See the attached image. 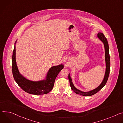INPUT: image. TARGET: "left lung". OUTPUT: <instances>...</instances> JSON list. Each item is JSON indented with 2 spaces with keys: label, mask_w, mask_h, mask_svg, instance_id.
Returning <instances> with one entry per match:
<instances>
[{
  "label": "left lung",
  "mask_w": 123,
  "mask_h": 123,
  "mask_svg": "<svg viewBox=\"0 0 123 123\" xmlns=\"http://www.w3.org/2000/svg\"><path fill=\"white\" fill-rule=\"evenodd\" d=\"M98 37L102 41L103 43L104 47H105V62H106V70L104 76V80L102 81L101 84L96 88H95L94 90H91L90 91L87 92H84L81 91H80L78 89H77L73 85L72 83V81L71 80V78L70 76V74L68 75V79L70 83V85L71 86V88L72 90L76 94L83 95V96H92L93 95H94L96 93H97L98 91H99L106 84L109 74H110V54H109V46L107 42V40L106 38V37H105L104 35L102 33H99L97 35Z\"/></svg>",
  "instance_id": "1"
}]
</instances>
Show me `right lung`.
<instances>
[{"instance_id": "add662e5", "label": "right lung", "mask_w": 123, "mask_h": 123, "mask_svg": "<svg viewBox=\"0 0 123 123\" xmlns=\"http://www.w3.org/2000/svg\"><path fill=\"white\" fill-rule=\"evenodd\" d=\"M12 72L16 83L26 92L33 95L46 94L50 92L54 86L55 79L59 72L63 68V64L52 67L48 72L46 79L33 81L23 77L18 70L16 61V46H14L12 56Z\"/></svg>"}]
</instances>
